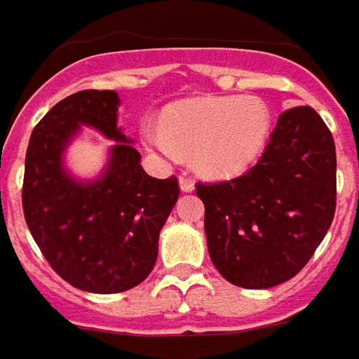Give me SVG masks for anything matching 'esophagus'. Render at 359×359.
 Segmentation results:
<instances>
[{
  "label": "esophagus",
  "instance_id": "34e87169",
  "mask_svg": "<svg viewBox=\"0 0 359 359\" xmlns=\"http://www.w3.org/2000/svg\"><path fill=\"white\" fill-rule=\"evenodd\" d=\"M180 189H182L184 194H191L195 189V184L189 177H180Z\"/></svg>",
  "mask_w": 359,
  "mask_h": 359
}]
</instances>
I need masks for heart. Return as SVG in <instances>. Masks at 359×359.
<instances>
[{
    "mask_svg": "<svg viewBox=\"0 0 359 359\" xmlns=\"http://www.w3.org/2000/svg\"><path fill=\"white\" fill-rule=\"evenodd\" d=\"M271 113L252 95H199L175 101L162 111L160 123L144 121L140 137L164 162L194 156L205 177L226 182L246 174L268 144Z\"/></svg>",
    "mask_w": 359,
    "mask_h": 359,
    "instance_id": "b5f03b06",
    "label": "heart"
}]
</instances>
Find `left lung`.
Wrapping results in <instances>:
<instances>
[{"label":"left lung","mask_w":359,"mask_h":359,"mask_svg":"<svg viewBox=\"0 0 359 359\" xmlns=\"http://www.w3.org/2000/svg\"><path fill=\"white\" fill-rule=\"evenodd\" d=\"M197 195L222 278L244 289L276 287L303 269L334 219V138L313 107L289 109L250 172L199 184Z\"/></svg>","instance_id":"obj_1"}]
</instances>
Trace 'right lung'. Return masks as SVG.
Returning a JSON list of instances; mask_svg holds the SVG:
<instances>
[{"label": "right lung", "mask_w": 359, "mask_h": 359, "mask_svg": "<svg viewBox=\"0 0 359 359\" xmlns=\"http://www.w3.org/2000/svg\"><path fill=\"white\" fill-rule=\"evenodd\" d=\"M117 91L86 90L56 103L34 127L25 156L23 211L34 242L52 269L90 293H121L148 278L160 231L174 209L175 177L156 180L118 127ZM93 128L113 140L95 178H78L65 152Z\"/></svg>", "instance_id": "right-lung-1"}]
</instances>
